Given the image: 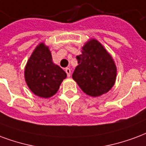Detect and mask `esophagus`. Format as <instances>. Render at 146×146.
Segmentation results:
<instances>
[{
  "label": "esophagus",
  "mask_w": 146,
  "mask_h": 146,
  "mask_svg": "<svg viewBox=\"0 0 146 146\" xmlns=\"http://www.w3.org/2000/svg\"><path fill=\"white\" fill-rule=\"evenodd\" d=\"M65 72H66V74H67V76H70V74H71V70H70V68H66V69H65Z\"/></svg>",
  "instance_id": "obj_1"
}]
</instances>
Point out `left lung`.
Masks as SVG:
<instances>
[{
    "mask_svg": "<svg viewBox=\"0 0 146 146\" xmlns=\"http://www.w3.org/2000/svg\"><path fill=\"white\" fill-rule=\"evenodd\" d=\"M76 58L79 65L72 76L82 90L92 97L108 92L115 82L117 68L103 46L97 40H90Z\"/></svg>",
    "mask_w": 146,
    "mask_h": 146,
    "instance_id": "obj_1",
    "label": "left lung"
}]
</instances>
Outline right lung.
<instances>
[{
  "label": "right lung",
  "instance_id": "add662e5",
  "mask_svg": "<svg viewBox=\"0 0 146 146\" xmlns=\"http://www.w3.org/2000/svg\"><path fill=\"white\" fill-rule=\"evenodd\" d=\"M66 73L52 62L48 47L41 43L29 58L25 70V78L29 89L38 97L48 98L57 92Z\"/></svg>",
  "mask_w": 146,
  "mask_h": 146
}]
</instances>
